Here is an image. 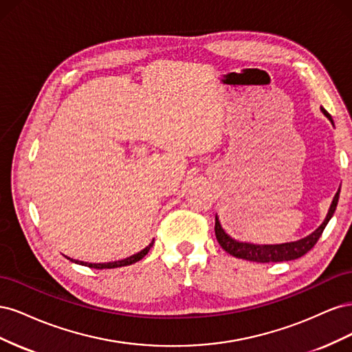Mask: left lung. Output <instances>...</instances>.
Instances as JSON below:
<instances>
[{"label": "left lung", "mask_w": 352, "mask_h": 352, "mask_svg": "<svg viewBox=\"0 0 352 352\" xmlns=\"http://www.w3.org/2000/svg\"><path fill=\"white\" fill-rule=\"evenodd\" d=\"M322 111L327 119L333 123L332 116H330L323 107H322ZM338 199H339V190L332 201V206H330V210L327 212L326 220L322 223V226L316 229L311 235H308L300 241L286 242L279 245H254L247 242H238L235 239H232L228 233L221 229L217 216H216V226H214L216 238L223 250L229 252L230 255H233V257L242 258V260L257 261V263H278V261H289V260L300 258L304 254L310 251L318 241V238L322 236L326 225L336 210Z\"/></svg>", "instance_id": "8db88e82"}]
</instances>
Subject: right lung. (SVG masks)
<instances>
[{
    "label": "right lung",
    "instance_id": "right-lung-1",
    "mask_svg": "<svg viewBox=\"0 0 352 352\" xmlns=\"http://www.w3.org/2000/svg\"><path fill=\"white\" fill-rule=\"evenodd\" d=\"M153 243H154V241H153L150 245H148L146 248H144L141 252H138V254L132 255V257H129V258H124V260H120V261L102 263V264H92V263H83V261H74V263L82 264V265H88V267H91V269H116V267H123V265H131V264H133V263H136V261L142 260V258L145 257V255L148 254V251L151 250ZM72 261H73V260H72Z\"/></svg>",
    "mask_w": 352,
    "mask_h": 352
}]
</instances>
